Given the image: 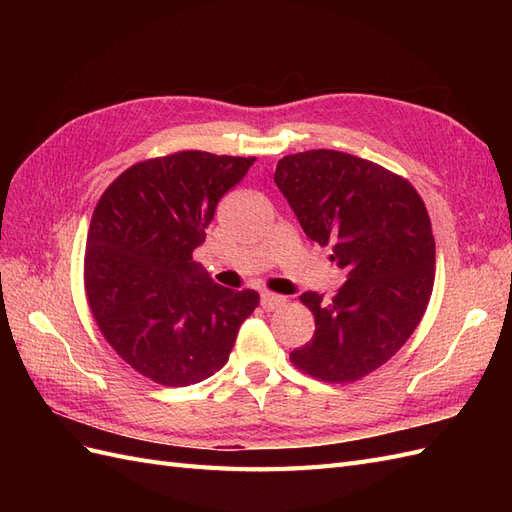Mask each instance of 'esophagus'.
Returning <instances> with one entry per match:
<instances>
[{"label":"esophagus","instance_id":"obj_1","mask_svg":"<svg viewBox=\"0 0 512 512\" xmlns=\"http://www.w3.org/2000/svg\"><path fill=\"white\" fill-rule=\"evenodd\" d=\"M284 303H286V299L282 297V294H273L269 290L260 292V305H262V309H265V312H273V309L282 307Z\"/></svg>","mask_w":512,"mask_h":512}]
</instances>
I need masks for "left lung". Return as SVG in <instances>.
I'll return each instance as SVG.
<instances>
[{
    "label": "left lung",
    "mask_w": 512,
    "mask_h": 512,
    "mask_svg": "<svg viewBox=\"0 0 512 512\" xmlns=\"http://www.w3.org/2000/svg\"><path fill=\"white\" fill-rule=\"evenodd\" d=\"M275 183L305 235L333 247L346 284L331 301L303 292L316 331L290 361L324 382L384 365L421 322L436 273V241L421 196L391 170L333 149L277 162Z\"/></svg>",
    "instance_id": "1"
}]
</instances>
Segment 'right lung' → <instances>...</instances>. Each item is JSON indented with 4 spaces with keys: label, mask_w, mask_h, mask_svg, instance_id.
I'll return each mask as SVG.
<instances>
[{
    "label": "right lung",
    "mask_w": 512,
    "mask_h": 512,
    "mask_svg": "<svg viewBox=\"0 0 512 512\" xmlns=\"http://www.w3.org/2000/svg\"><path fill=\"white\" fill-rule=\"evenodd\" d=\"M256 158L179 151L130 166L89 224L85 292L106 342L138 374L188 386L220 371L258 292L230 290L192 260L220 198Z\"/></svg>",
    "instance_id": "obj_1"
}]
</instances>
